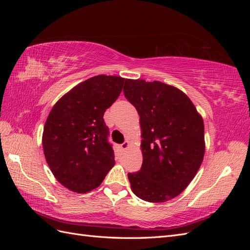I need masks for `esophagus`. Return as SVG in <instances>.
Listing matches in <instances>:
<instances>
[{
	"label": "esophagus",
	"mask_w": 250,
	"mask_h": 250,
	"mask_svg": "<svg viewBox=\"0 0 250 250\" xmlns=\"http://www.w3.org/2000/svg\"><path fill=\"white\" fill-rule=\"evenodd\" d=\"M128 147H129V143H128V142H124L123 144H121V146H120V148L122 151H125Z\"/></svg>",
	"instance_id": "esophagus-1"
}]
</instances>
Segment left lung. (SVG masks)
Returning a JSON list of instances; mask_svg holds the SVG:
<instances>
[{
	"label": "left lung",
	"instance_id": "left-lung-1",
	"mask_svg": "<svg viewBox=\"0 0 250 250\" xmlns=\"http://www.w3.org/2000/svg\"><path fill=\"white\" fill-rule=\"evenodd\" d=\"M123 92L139 112L143 138L141 170L128 173L131 190L145 201L171 200L200 168L203 120L185 93L161 81L125 79Z\"/></svg>",
	"mask_w": 250,
	"mask_h": 250
}]
</instances>
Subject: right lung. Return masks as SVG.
<instances>
[{"label": "right lung", "mask_w": 250, "mask_h": 250, "mask_svg": "<svg viewBox=\"0 0 250 250\" xmlns=\"http://www.w3.org/2000/svg\"><path fill=\"white\" fill-rule=\"evenodd\" d=\"M124 81L106 75L89 78L60 98L49 113L42 133L44 157L53 175L73 192L98 188L115 165L103 116Z\"/></svg>", "instance_id": "obj_1"}]
</instances>
